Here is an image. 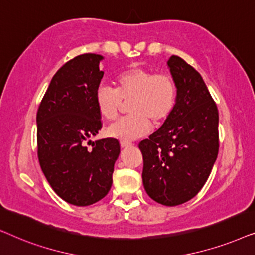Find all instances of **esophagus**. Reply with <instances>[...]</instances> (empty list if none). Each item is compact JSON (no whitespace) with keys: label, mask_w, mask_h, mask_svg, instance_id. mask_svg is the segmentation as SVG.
I'll return each mask as SVG.
<instances>
[{"label":"esophagus","mask_w":255,"mask_h":255,"mask_svg":"<svg viewBox=\"0 0 255 255\" xmlns=\"http://www.w3.org/2000/svg\"><path fill=\"white\" fill-rule=\"evenodd\" d=\"M133 145L131 141H128V140H121V146L122 147H131V146Z\"/></svg>","instance_id":"34e87169"}]
</instances>
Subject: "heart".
<instances>
[{"mask_svg":"<svg viewBox=\"0 0 255 255\" xmlns=\"http://www.w3.org/2000/svg\"><path fill=\"white\" fill-rule=\"evenodd\" d=\"M177 100L175 80L168 73H155L149 68L133 66L116 78V88L100 85L95 102L101 116L116 120L124 101H130V115L118 120L109 128V134L122 140H134L147 134L152 122L160 125L173 114Z\"/></svg>","mask_w":255,"mask_h":255,"instance_id":"heart-1","label":"heart"}]
</instances>
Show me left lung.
<instances>
[{
  "label": "left lung",
  "instance_id": "8db88e82",
  "mask_svg": "<svg viewBox=\"0 0 255 255\" xmlns=\"http://www.w3.org/2000/svg\"><path fill=\"white\" fill-rule=\"evenodd\" d=\"M177 86L173 114L139 142L142 183L148 196L167 207L196 196L210 175L219 149L218 109L200 73L182 58L168 60Z\"/></svg>",
  "mask_w": 255,
  "mask_h": 255
}]
</instances>
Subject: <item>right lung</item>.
<instances>
[{
    "instance_id": "right-lung-1",
    "label": "right lung",
    "mask_w": 255,
    "mask_h": 255,
    "mask_svg": "<svg viewBox=\"0 0 255 255\" xmlns=\"http://www.w3.org/2000/svg\"><path fill=\"white\" fill-rule=\"evenodd\" d=\"M100 60L102 55L85 53L66 62L52 78L37 111L41 170L55 194L78 207L96 203L109 193L121 152L115 138L89 140L102 128L95 102L103 78Z\"/></svg>"
}]
</instances>
